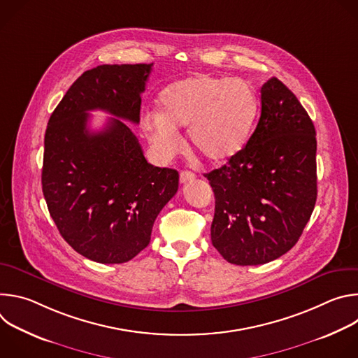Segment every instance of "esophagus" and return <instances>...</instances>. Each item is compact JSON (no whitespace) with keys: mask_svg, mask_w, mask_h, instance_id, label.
Listing matches in <instances>:
<instances>
[{"mask_svg":"<svg viewBox=\"0 0 358 358\" xmlns=\"http://www.w3.org/2000/svg\"><path fill=\"white\" fill-rule=\"evenodd\" d=\"M194 178H195V174L191 173V171H181V174H180V182H181V184H185V182H188V181H192Z\"/></svg>","mask_w":358,"mask_h":358,"instance_id":"1","label":"esophagus"}]
</instances>
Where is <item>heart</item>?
Wrapping results in <instances>:
<instances>
[{
	"label": "heart",
	"instance_id": "obj_1",
	"mask_svg": "<svg viewBox=\"0 0 358 358\" xmlns=\"http://www.w3.org/2000/svg\"><path fill=\"white\" fill-rule=\"evenodd\" d=\"M160 115L145 113L143 130L162 156L178 148V129H188L191 150L203 162L227 163L246 144L258 112L253 87L242 79L194 75L170 83L159 96Z\"/></svg>",
	"mask_w": 358,
	"mask_h": 358
}]
</instances>
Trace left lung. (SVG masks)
Segmentation results:
<instances>
[{
    "instance_id": "8db88e82",
    "label": "left lung",
    "mask_w": 358,
    "mask_h": 358,
    "mask_svg": "<svg viewBox=\"0 0 358 358\" xmlns=\"http://www.w3.org/2000/svg\"><path fill=\"white\" fill-rule=\"evenodd\" d=\"M316 130L279 79L261 89V117L246 145L203 174L215 195L211 241L234 265H264L299 241L317 198Z\"/></svg>"
}]
</instances>
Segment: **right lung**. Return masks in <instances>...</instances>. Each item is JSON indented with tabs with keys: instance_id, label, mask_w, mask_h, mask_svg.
Returning a JSON list of instances; mask_svg holds the SVG:
<instances>
[{
	"instance_id": "obj_1",
	"label": "right lung",
	"mask_w": 358,
	"mask_h": 358,
	"mask_svg": "<svg viewBox=\"0 0 358 358\" xmlns=\"http://www.w3.org/2000/svg\"><path fill=\"white\" fill-rule=\"evenodd\" d=\"M152 64L99 65L83 72L50 115L42 192L62 238L99 264H124L148 243L152 224L178 189V171L147 163L122 122H140ZM90 110L115 117L90 132Z\"/></svg>"
}]
</instances>
